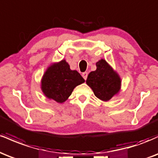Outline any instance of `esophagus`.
Instances as JSON below:
<instances>
[{"label": "esophagus", "mask_w": 158, "mask_h": 158, "mask_svg": "<svg viewBox=\"0 0 158 158\" xmlns=\"http://www.w3.org/2000/svg\"><path fill=\"white\" fill-rule=\"evenodd\" d=\"M82 77L84 78L85 80H86L87 77H88V73H87V72H85V73H82Z\"/></svg>", "instance_id": "1"}]
</instances>
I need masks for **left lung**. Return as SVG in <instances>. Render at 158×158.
<instances>
[{"mask_svg": "<svg viewBox=\"0 0 158 158\" xmlns=\"http://www.w3.org/2000/svg\"><path fill=\"white\" fill-rule=\"evenodd\" d=\"M97 70L88 74L86 84L91 88L94 95L103 102H108L118 95L122 80L116 70L105 59L96 63Z\"/></svg>", "mask_w": 158, "mask_h": 158, "instance_id": "left-lung-1", "label": "left lung"}]
</instances>
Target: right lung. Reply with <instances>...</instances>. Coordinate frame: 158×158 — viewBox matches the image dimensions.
I'll list each match as a JSON object with an SVG mask.
<instances>
[{"label": "right lung", "mask_w": 158, "mask_h": 158, "mask_svg": "<svg viewBox=\"0 0 158 158\" xmlns=\"http://www.w3.org/2000/svg\"><path fill=\"white\" fill-rule=\"evenodd\" d=\"M85 82L76 70H71L65 59L52 62L48 67L41 80L42 93L49 99L58 103L64 102L74 88Z\"/></svg>", "instance_id": "1"}]
</instances>
